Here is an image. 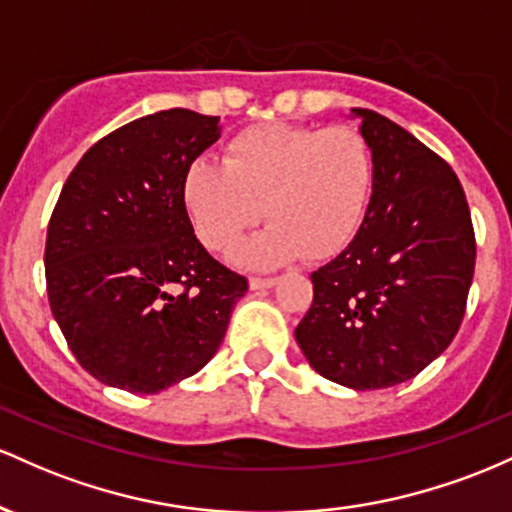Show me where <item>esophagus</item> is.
<instances>
[{"mask_svg": "<svg viewBox=\"0 0 512 512\" xmlns=\"http://www.w3.org/2000/svg\"><path fill=\"white\" fill-rule=\"evenodd\" d=\"M278 283V278H261V275H251L249 287L251 290H263V287H273Z\"/></svg>", "mask_w": 512, "mask_h": 512, "instance_id": "esophagus-1", "label": "esophagus"}]
</instances>
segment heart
Here are the masks:
<instances>
[{"label": "heart", "instance_id": "1", "mask_svg": "<svg viewBox=\"0 0 512 512\" xmlns=\"http://www.w3.org/2000/svg\"><path fill=\"white\" fill-rule=\"evenodd\" d=\"M375 183V147L355 125L258 123L229 137L222 164H188L181 200L195 237L220 256L237 251L266 208L273 222L241 258L273 266L346 249L363 227Z\"/></svg>", "mask_w": 512, "mask_h": 512}]
</instances>
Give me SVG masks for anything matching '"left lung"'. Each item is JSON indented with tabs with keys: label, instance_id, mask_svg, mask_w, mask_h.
<instances>
[{
	"label": "left lung",
	"instance_id": "1",
	"mask_svg": "<svg viewBox=\"0 0 512 512\" xmlns=\"http://www.w3.org/2000/svg\"><path fill=\"white\" fill-rule=\"evenodd\" d=\"M377 157L355 239L312 273L295 338L309 365L350 389L411 380L452 343L467 312L476 237L452 166L375 111H360Z\"/></svg>",
	"mask_w": 512,
	"mask_h": 512
}]
</instances>
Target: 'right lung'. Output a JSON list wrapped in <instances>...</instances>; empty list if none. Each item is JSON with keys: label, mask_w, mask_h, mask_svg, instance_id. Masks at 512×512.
Masks as SVG:
<instances>
[{"label": "right lung", "mask_w": 512, "mask_h": 512, "mask_svg": "<svg viewBox=\"0 0 512 512\" xmlns=\"http://www.w3.org/2000/svg\"><path fill=\"white\" fill-rule=\"evenodd\" d=\"M217 116L169 108L108 132L67 176L48 222L53 317L89 375L154 394L220 348L249 280L215 261L183 210L188 164Z\"/></svg>", "instance_id": "obj_1"}]
</instances>
